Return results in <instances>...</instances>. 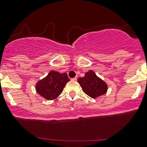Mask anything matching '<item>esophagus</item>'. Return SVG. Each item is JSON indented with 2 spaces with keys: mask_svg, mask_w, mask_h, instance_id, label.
<instances>
[{
  "mask_svg": "<svg viewBox=\"0 0 147 147\" xmlns=\"http://www.w3.org/2000/svg\"><path fill=\"white\" fill-rule=\"evenodd\" d=\"M77 79H78V78H72V79H71V80H73V81H76Z\"/></svg>",
  "mask_w": 147,
  "mask_h": 147,
  "instance_id": "34e87169",
  "label": "esophagus"
}]
</instances>
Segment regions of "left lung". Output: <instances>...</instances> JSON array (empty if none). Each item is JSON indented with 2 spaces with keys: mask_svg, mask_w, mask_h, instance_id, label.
<instances>
[{
  "mask_svg": "<svg viewBox=\"0 0 147 147\" xmlns=\"http://www.w3.org/2000/svg\"><path fill=\"white\" fill-rule=\"evenodd\" d=\"M78 82L83 92L92 98L100 97L107 91V84L98 78L92 70L86 72L83 78H78Z\"/></svg>",
  "mask_w": 147,
  "mask_h": 147,
  "instance_id": "8db88e82",
  "label": "left lung"
}]
</instances>
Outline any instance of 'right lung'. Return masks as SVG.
Instances as JSON below:
<instances>
[{
    "label": "right lung",
    "mask_w": 147,
    "mask_h": 147,
    "mask_svg": "<svg viewBox=\"0 0 147 147\" xmlns=\"http://www.w3.org/2000/svg\"><path fill=\"white\" fill-rule=\"evenodd\" d=\"M69 81L66 72L60 73L52 70L47 77L37 82L35 89L42 97L47 100H53L61 94L65 84Z\"/></svg>",
    "instance_id": "add662e5"
}]
</instances>
